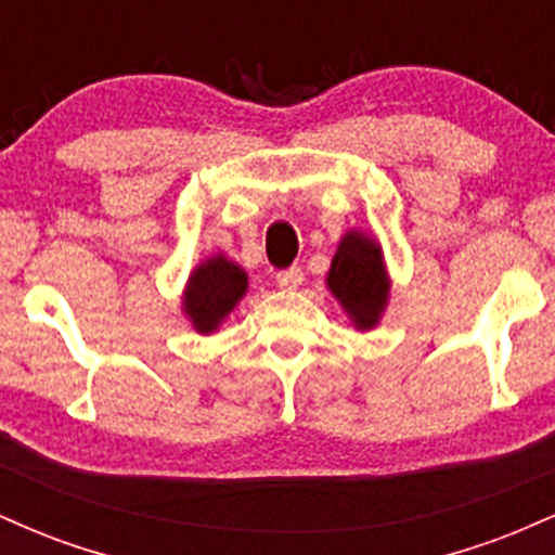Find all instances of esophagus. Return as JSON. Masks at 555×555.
Masks as SVG:
<instances>
[{
  "label": "esophagus",
  "instance_id": "1",
  "mask_svg": "<svg viewBox=\"0 0 555 555\" xmlns=\"http://www.w3.org/2000/svg\"><path fill=\"white\" fill-rule=\"evenodd\" d=\"M276 284L282 286V289H297V286L302 284V269L292 266V269L279 271L276 273Z\"/></svg>",
  "mask_w": 555,
  "mask_h": 555
}]
</instances>
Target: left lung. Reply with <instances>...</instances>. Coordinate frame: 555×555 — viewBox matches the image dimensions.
I'll use <instances>...</instances> for the list:
<instances>
[{
    "mask_svg": "<svg viewBox=\"0 0 555 555\" xmlns=\"http://www.w3.org/2000/svg\"><path fill=\"white\" fill-rule=\"evenodd\" d=\"M326 286L358 331H371L380 323L391 292L384 247L378 237L349 229L336 247Z\"/></svg>",
    "mask_w": 555,
    "mask_h": 555,
    "instance_id": "obj_1",
    "label": "left lung"
}]
</instances>
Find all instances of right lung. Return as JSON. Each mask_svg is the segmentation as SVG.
Masks as SVG:
<instances>
[{"instance_id": "right-lung-1", "label": "right lung", "mask_w": 555, "mask_h": 555, "mask_svg": "<svg viewBox=\"0 0 555 555\" xmlns=\"http://www.w3.org/2000/svg\"><path fill=\"white\" fill-rule=\"evenodd\" d=\"M247 295V271L214 253L190 271L182 292V313L201 336H211Z\"/></svg>"}]
</instances>
